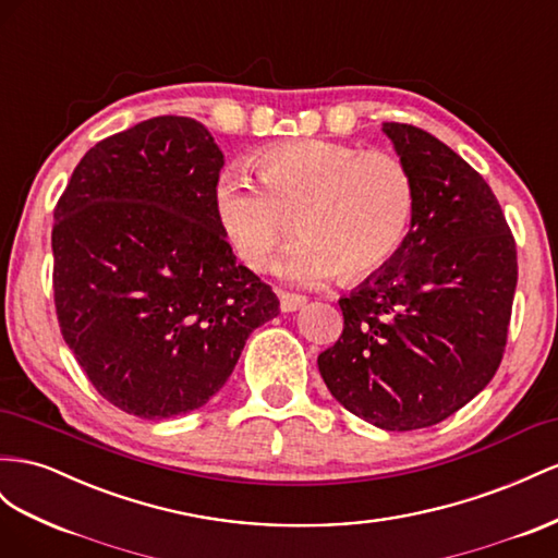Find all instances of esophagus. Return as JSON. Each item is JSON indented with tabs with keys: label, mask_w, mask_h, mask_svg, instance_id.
Instances as JSON below:
<instances>
[{
	"label": "esophagus",
	"mask_w": 558,
	"mask_h": 558,
	"mask_svg": "<svg viewBox=\"0 0 558 558\" xmlns=\"http://www.w3.org/2000/svg\"><path fill=\"white\" fill-rule=\"evenodd\" d=\"M279 303H281V312H295L307 303L305 295L300 293H289V291H279Z\"/></svg>",
	"instance_id": "obj_1"
}]
</instances>
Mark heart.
I'll return each instance as SVG.
<instances>
[{"label":"heart","mask_w":558,"mask_h":558,"mask_svg":"<svg viewBox=\"0 0 558 558\" xmlns=\"http://www.w3.org/2000/svg\"><path fill=\"white\" fill-rule=\"evenodd\" d=\"M258 183L230 171L218 180L216 214L234 253L263 269L295 232L277 272L322 283L342 272L366 279L395 258L415 218V178L401 157L336 141H298L253 161Z\"/></svg>","instance_id":"b5f03b06"}]
</instances>
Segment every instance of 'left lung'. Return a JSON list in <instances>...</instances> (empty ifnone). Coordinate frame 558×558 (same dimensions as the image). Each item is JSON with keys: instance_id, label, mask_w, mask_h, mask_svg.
<instances>
[{"instance_id": "1", "label": "left lung", "mask_w": 558, "mask_h": 558, "mask_svg": "<svg viewBox=\"0 0 558 558\" xmlns=\"http://www.w3.org/2000/svg\"><path fill=\"white\" fill-rule=\"evenodd\" d=\"M417 187L399 253L348 298L319 373L344 409L387 432L441 423L498 371L519 277L493 190L432 133L385 124Z\"/></svg>"}]
</instances>
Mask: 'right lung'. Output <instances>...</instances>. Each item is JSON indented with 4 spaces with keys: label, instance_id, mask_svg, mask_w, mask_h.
<instances>
[{
    "label": "right lung",
    "instance_id": "1",
    "mask_svg": "<svg viewBox=\"0 0 558 558\" xmlns=\"http://www.w3.org/2000/svg\"><path fill=\"white\" fill-rule=\"evenodd\" d=\"M222 153L197 119L155 117L96 143L53 208L60 333L102 399L163 420L228 383L279 312L220 230Z\"/></svg>",
    "mask_w": 558,
    "mask_h": 558
}]
</instances>
